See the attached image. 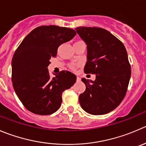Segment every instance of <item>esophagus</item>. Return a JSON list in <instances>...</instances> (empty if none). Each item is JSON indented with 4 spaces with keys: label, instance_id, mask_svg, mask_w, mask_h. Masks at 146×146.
<instances>
[{
    "label": "esophagus",
    "instance_id": "obj_1",
    "mask_svg": "<svg viewBox=\"0 0 146 146\" xmlns=\"http://www.w3.org/2000/svg\"><path fill=\"white\" fill-rule=\"evenodd\" d=\"M76 80H77V81H78V82L80 81V77H78V76H77V78H76Z\"/></svg>",
    "mask_w": 146,
    "mask_h": 146
}]
</instances>
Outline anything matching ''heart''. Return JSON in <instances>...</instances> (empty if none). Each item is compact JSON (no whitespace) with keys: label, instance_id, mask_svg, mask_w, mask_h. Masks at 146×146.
<instances>
[{"label":"heart","instance_id":"heart-1","mask_svg":"<svg viewBox=\"0 0 146 146\" xmlns=\"http://www.w3.org/2000/svg\"><path fill=\"white\" fill-rule=\"evenodd\" d=\"M79 66L78 64H71L70 65V68L72 69V70H76L78 67Z\"/></svg>","mask_w":146,"mask_h":146}]
</instances>
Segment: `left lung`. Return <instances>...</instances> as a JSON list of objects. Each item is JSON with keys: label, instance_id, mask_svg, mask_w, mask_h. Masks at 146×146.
<instances>
[{"label": "left lung", "instance_id": "1", "mask_svg": "<svg viewBox=\"0 0 146 146\" xmlns=\"http://www.w3.org/2000/svg\"><path fill=\"white\" fill-rule=\"evenodd\" d=\"M76 32L87 44L86 73L96 74V80L82 78L86 90L79 96L82 108L92 115L113 111L128 90L131 75L123 43L107 30L96 27H78Z\"/></svg>", "mask_w": 146, "mask_h": 146}]
</instances>
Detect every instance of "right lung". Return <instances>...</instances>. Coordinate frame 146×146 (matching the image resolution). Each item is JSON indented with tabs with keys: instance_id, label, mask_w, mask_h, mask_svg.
Returning <instances> with one entry per match:
<instances>
[{
	"instance_id": "1",
	"label": "right lung",
	"mask_w": 146,
	"mask_h": 146,
	"mask_svg": "<svg viewBox=\"0 0 146 146\" xmlns=\"http://www.w3.org/2000/svg\"><path fill=\"white\" fill-rule=\"evenodd\" d=\"M76 32L57 25L33 30L15 50L12 59L14 90L25 108L37 115H50L58 110L63 91L76 81V76L63 70L51 78L48 66L56 57L58 48L71 40Z\"/></svg>"
}]
</instances>
